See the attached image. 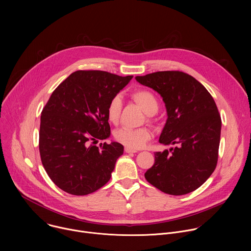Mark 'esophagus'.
<instances>
[{
	"label": "esophagus",
	"instance_id": "obj_1",
	"mask_svg": "<svg viewBox=\"0 0 251 251\" xmlns=\"http://www.w3.org/2000/svg\"><path fill=\"white\" fill-rule=\"evenodd\" d=\"M125 152L130 154V153H137V150H134V149H130V148H125Z\"/></svg>",
	"mask_w": 251,
	"mask_h": 251
}]
</instances>
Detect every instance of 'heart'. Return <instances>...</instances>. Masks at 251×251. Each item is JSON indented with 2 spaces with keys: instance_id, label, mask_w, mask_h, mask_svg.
Instances as JSON below:
<instances>
[{
  "instance_id": "obj_1",
  "label": "heart",
  "mask_w": 251,
  "mask_h": 251,
  "mask_svg": "<svg viewBox=\"0 0 251 251\" xmlns=\"http://www.w3.org/2000/svg\"><path fill=\"white\" fill-rule=\"evenodd\" d=\"M134 101L144 110L148 115H153L158 111L159 103L156 96L149 90L138 89L131 94ZM122 97L120 95H115L111 98L108 105H107L106 115L107 119L112 124H117L120 118L122 110ZM151 138V132L146 127L141 128H127L123 127L114 132V139L124 145L127 148L138 150L144 147L146 143Z\"/></svg>"
}]
</instances>
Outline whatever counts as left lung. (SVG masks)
<instances>
[{"mask_svg":"<svg viewBox=\"0 0 251 251\" xmlns=\"http://www.w3.org/2000/svg\"><path fill=\"white\" fill-rule=\"evenodd\" d=\"M135 78L163 97L168 119L159 142L176 145L155 153L146 180L173 196L194 192L218 164L222 119L216 102L201 82L183 71H157Z\"/></svg>","mask_w":251,"mask_h":251,"instance_id":"left-lung-1","label":"left lung"}]
</instances>
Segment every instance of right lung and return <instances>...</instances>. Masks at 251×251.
Masks as SVG:
<instances>
[{"label": "right lung", "instance_id": "1", "mask_svg": "<svg viewBox=\"0 0 251 251\" xmlns=\"http://www.w3.org/2000/svg\"><path fill=\"white\" fill-rule=\"evenodd\" d=\"M132 77L77 70L50 95L42 111L39 147L46 172L62 191L85 196L110 180L124 147L95 144L110 136L107 105Z\"/></svg>", "mask_w": 251, "mask_h": 251}]
</instances>
